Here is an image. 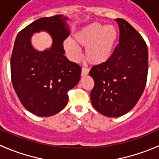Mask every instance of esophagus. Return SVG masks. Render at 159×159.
I'll return each mask as SVG.
<instances>
[{
  "label": "esophagus",
  "mask_w": 159,
  "mask_h": 159,
  "mask_svg": "<svg viewBox=\"0 0 159 159\" xmlns=\"http://www.w3.org/2000/svg\"><path fill=\"white\" fill-rule=\"evenodd\" d=\"M88 73H89V69H88V68H86V67H83L82 71H81V75H82V76L87 75H88Z\"/></svg>",
  "instance_id": "obj_1"
}]
</instances>
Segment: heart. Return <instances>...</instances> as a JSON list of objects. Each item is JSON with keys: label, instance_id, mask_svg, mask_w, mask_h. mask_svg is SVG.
Instances as JSON below:
<instances>
[{"label": "heart", "instance_id": "b5f03b06", "mask_svg": "<svg viewBox=\"0 0 159 159\" xmlns=\"http://www.w3.org/2000/svg\"><path fill=\"white\" fill-rule=\"evenodd\" d=\"M117 36V30L113 25L105 26L94 22L78 31L74 35V41L66 40L64 47L72 60H77L80 57L79 46L86 47L85 57L88 62L101 64L111 57Z\"/></svg>", "mask_w": 159, "mask_h": 159}]
</instances>
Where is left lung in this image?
<instances>
[{"mask_svg": "<svg viewBox=\"0 0 159 159\" xmlns=\"http://www.w3.org/2000/svg\"><path fill=\"white\" fill-rule=\"evenodd\" d=\"M119 43L107 61L93 66L89 75L95 81L91 92L92 106L107 117H119L136 105L145 89L148 72V50L145 40L122 18Z\"/></svg>", "mask_w": 159, "mask_h": 159, "instance_id": "1", "label": "left lung"}]
</instances>
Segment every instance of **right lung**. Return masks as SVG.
<instances>
[{"label":"right lung","mask_w":159,"mask_h":159,"mask_svg":"<svg viewBox=\"0 0 159 159\" xmlns=\"http://www.w3.org/2000/svg\"><path fill=\"white\" fill-rule=\"evenodd\" d=\"M63 15L36 20L16 36L11 57V77L20 101L29 112L40 117L54 116L67 103V92L80 81L82 67L64 56V40L70 35ZM47 31L52 47L44 51L31 45L32 35Z\"/></svg>","instance_id":"1"}]
</instances>
